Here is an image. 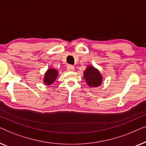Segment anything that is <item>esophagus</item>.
Instances as JSON below:
<instances>
[{
    "instance_id": "esophagus-1",
    "label": "esophagus",
    "mask_w": 146,
    "mask_h": 146,
    "mask_svg": "<svg viewBox=\"0 0 146 146\" xmlns=\"http://www.w3.org/2000/svg\"><path fill=\"white\" fill-rule=\"evenodd\" d=\"M67 70L70 72H74L75 71V68L72 66H68L67 67Z\"/></svg>"
}]
</instances>
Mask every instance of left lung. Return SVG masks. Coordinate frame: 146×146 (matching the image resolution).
<instances>
[{
  "mask_svg": "<svg viewBox=\"0 0 146 146\" xmlns=\"http://www.w3.org/2000/svg\"><path fill=\"white\" fill-rule=\"evenodd\" d=\"M84 78L90 88H97L101 86L103 76L96 68L89 65L84 72Z\"/></svg>",
  "mask_w": 146,
  "mask_h": 146,
  "instance_id": "left-lung-1",
  "label": "left lung"
}]
</instances>
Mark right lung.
Here are the masks:
<instances>
[{
  "mask_svg": "<svg viewBox=\"0 0 146 146\" xmlns=\"http://www.w3.org/2000/svg\"><path fill=\"white\" fill-rule=\"evenodd\" d=\"M58 76V72L53 68H49L44 74V76L43 78L44 84L50 86L53 84L56 80Z\"/></svg>",
  "mask_w": 146,
  "mask_h": 146,
  "instance_id": "1",
  "label": "right lung"
}]
</instances>
